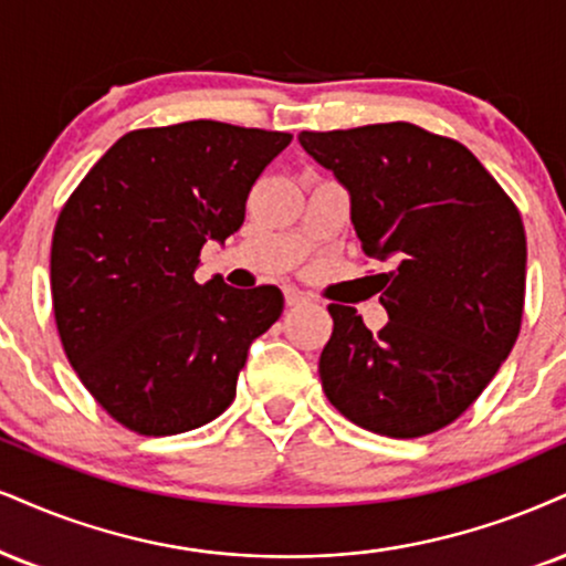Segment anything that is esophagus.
I'll list each match as a JSON object with an SVG mask.
<instances>
[{
	"mask_svg": "<svg viewBox=\"0 0 566 566\" xmlns=\"http://www.w3.org/2000/svg\"><path fill=\"white\" fill-rule=\"evenodd\" d=\"M304 302H306L304 291H298V289L285 291V304H289V306H298V304H304Z\"/></svg>",
	"mask_w": 566,
	"mask_h": 566,
	"instance_id": "esophagus-1",
	"label": "esophagus"
}]
</instances>
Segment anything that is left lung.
Here are the masks:
<instances>
[{"label": "left lung", "instance_id": "8db88e82", "mask_svg": "<svg viewBox=\"0 0 566 566\" xmlns=\"http://www.w3.org/2000/svg\"><path fill=\"white\" fill-rule=\"evenodd\" d=\"M306 155L352 197L388 323L331 304L319 354L327 401L388 438H420L470 409L520 336L527 241L514 201L467 146L411 123L302 130Z\"/></svg>", "mask_w": 566, "mask_h": 566}]
</instances>
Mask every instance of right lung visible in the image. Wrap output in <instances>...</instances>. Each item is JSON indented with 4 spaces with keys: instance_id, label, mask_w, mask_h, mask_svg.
<instances>
[{
    "instance_id": "add662e5",
    "label": "right lung",
    "mask_w": 566,
    "mask_h": 566,
    "mask_svg": "<svg viewBox=\"0 0 566 566\" xmlns=\"http://www.w3.org/2000/svg\"><path fill=\"white\" fill-rule=\"evenodd\" d=\"M291 134L191 120L130 130L62 207L52 306L67 361L138 436L212 422L235 399L251 340L281 317L275 285H199L207 241L241 228L254 180Z\"/></svg>"
}]
</instances>
